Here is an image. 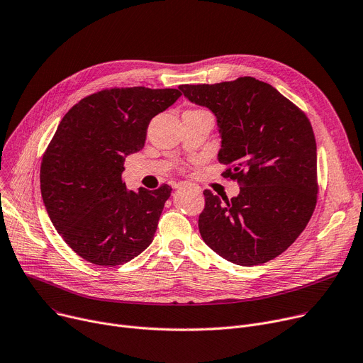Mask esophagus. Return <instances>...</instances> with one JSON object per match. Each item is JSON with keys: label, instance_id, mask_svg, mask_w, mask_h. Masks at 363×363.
<instances>
[{"label": "esophagus", "instance_id": "esophagus-1", "mask_svg": "<svg viewBox=\"0 0 363 363\" xmlns=\"http://www.w3.org/2000/svg\"><path fill=\"white\" fill-rule=\"evenodd\" d=\"M173 187H174V189H182V187H191V189H194V190H199V187H198V186H194V184H191V183H186V182H179V183H174V184H173Z\"/></svg>", "mask_w": 363, "mask_h": 363}]
</instances>
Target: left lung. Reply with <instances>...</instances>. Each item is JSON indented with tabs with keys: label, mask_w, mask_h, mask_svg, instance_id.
Wrapping results in <instances>:
<instances>
[{
	"label": "left lung",
	"mask_w": 363,
	"mask_h": 363,
	"mask_svg": "<svg viewBox=\"0 0 363 363\" xmlns=\"http://www.w3.org/2000/svg\"><path fill=\"white\" fill-rule=\"evenodd\" d=\"M179 89L215 115L218 161L230 165L224 176L240 186L231 199L203 191V241L240 266L282 255L305 230L317 203V145L308 118L253 77Z\"/></svg>",
	"instance_id": "8db88e82"
}]
</instances>
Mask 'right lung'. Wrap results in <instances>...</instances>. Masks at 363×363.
I'll list each match as a JSON object with an SVG mask.
<instances>
[{"mask_svg":"<svg viewBox=\"0 0 363 363\" xmlns=\"http://www.w3.org/2000/svg\"><path fill=\"white\" fill-rule=\"evenodd\" d=\"M176 89H110L72 106L43 154L40 191L52 224L74 252L99 266H119L152 242L172 187L126 189L125 158L144 148L154 116Z\"/></svg>","mask_w":363,"mask_h":363,"instance_id":"obj_1","label":"right lung"}]
</instances>
